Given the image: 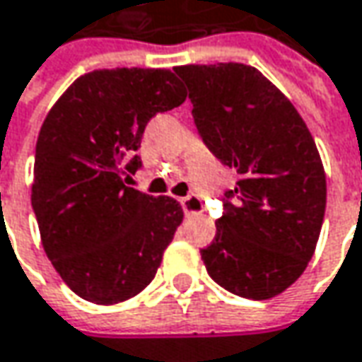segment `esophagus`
I'll return each instance as SVG.
<instances>
[{
	"label": "esophagus",
	"mask_w": 362,
	"mask_h": 362,
	"mask_svg": "<svg viewBox=\"0 0 362 362\" xmlns=\"http://www.w3.org/2000/svg\"><path fill=\"white\" fill-rule=\"evenodd\" d=\"M180 204L186 214H200V212H202V200L198 197L182 198Z\"/></svg>",
	"instance_id": "esophagus-1"
}]
</instances>
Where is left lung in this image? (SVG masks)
<instances>
[{
    "label": "left lung",
    "instance_id": "8db88e82",
    "mask_svg": "<svg viewBox=\"0 0 362 362\" xmlns=\"http://www.w3.org/2000/svg\"><path fill=\"white\" fill-rule=\"evenodd\" d=\"M209 150L239 180L212 243L200 251L212 279L235 296L269 300L312 259L326 209L314 137L290 99L241 62L176 66Z\"/></svg>",
    "mask_w": 362,
    "mask_h": 362
}]
</instances>
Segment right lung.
Masks as SVG:
<instances>
[{
    "label": "right lung",
    "instance_id": "1",
    "mask_svg": "<svg viewBox=\"0 0 362 362\" xmlns=\"http://www.w3.org/2000/svg\"><path fill=\"white\" fill-rule=\"evenodd\" d=\"M186 101L168 69H103L78 76L40 127L32 209L42 247L83 300L111 306L146 290L184 211L125 186L123 168L156 113Z\"/></svg>",
    "mask_w": 362,
    "mask_h": 362
}]
</instances>
